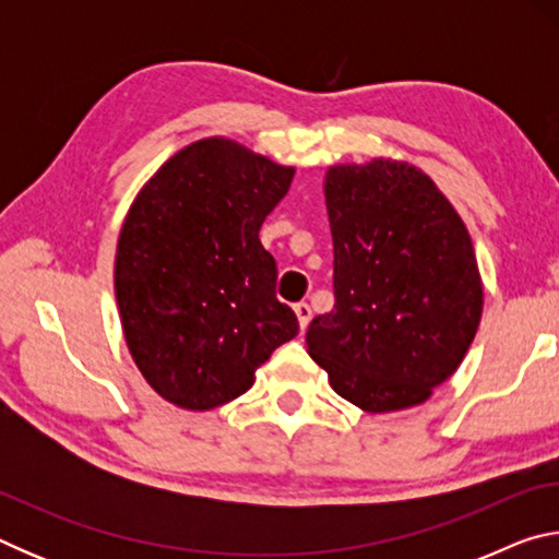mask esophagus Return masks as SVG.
Masks as SVG:
<instances>
[{"label": "esophagus", "instance_id": "34e87169", "mask_svg": "<svg viewBox=\"0 0 559 559\" xmlns=\"http://www.w3.org/2000/svg\"><path fill=\"white\" fill-rule=\"evenodd\" d=\"M296 316H298V325H300V330H306L308 328V323H310V316H313V310H310V306L308 302H296Z\"/></svg>", "mask_w": 559, "mask_h": 559}]
</instances>
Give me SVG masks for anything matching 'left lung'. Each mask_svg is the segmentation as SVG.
I'll use <instances>...</instances> for the list:
<instances>
[{
  "label": "left lung",
  "mask_w": 559,
  "mask_h": 559,
  "mask_svg": "<svg viewBox=\"0 0 559 559\" xmlns=\"http://www.w3.org/2000/svg\"><path fill=\"white\" fill-rule=\"evenodd\" d=\"M335 308L308 355L370 414L427 402L476 337L484 283L466 224L429 175L377 157L325 175Z\"/></svg>",
  "instance_id": "left-lung-1"
}]
</instances>
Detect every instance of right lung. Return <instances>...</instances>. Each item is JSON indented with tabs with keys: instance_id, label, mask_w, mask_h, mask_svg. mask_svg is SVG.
<instances>
[{
	"instance_id": "1",
	"label": "right lung",
	"mask_w": 559,
	"mask_h": 559,
	"mask_svg": "<svg viewBox=\"0 0 559 559\" xmlns=\"http://www.w3.org/2000/svg\"><path fill=\"white\" fill-rule=\"evenodd\" d=\"M293 175L234 140L204 138L132 202L116 251L122 335L147 384L175 406L206 412L236 400L298 335L259 239Z\"/></svg>"
}]
</instances>
